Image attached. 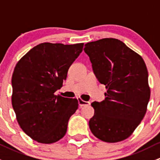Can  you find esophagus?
Segmentation results:
<instances>
[{
	"instance_id": "esophagus-1",
	"label": "esophagus",
	"mask_w": 160,
	"mask_h": 160,
	"mask_svg": "<svg viewBox=\"0 0 160 160\" xmlns=\"http://www.w3.org/2000/svg\"><path fill=\"white\" fill-rule=\"evenodd\" d=\"M77 100H78V104H79V106H80V108H82L83 106H87V105H89L90 104V102L83 101V100L80 99V98H77Z\"/></svg>"
}]
</instances>
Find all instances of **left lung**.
<instances>
[{
  "label": "left lung",
  "mask_w": 160,
  "mask_h": 160,
  "mask_svg": "<svg viewBox=\"0 0 160 160\" xmlns=\"http://www.w3.org/2000/svg\"><path fill=\"white\" fill-rule=\"evenodd\" d=\"M92 68L107 93L101 102L91 106L94 115L90 129L106 142L130 136L144 118L150 98L148 70L141 56L122 41L107 38L85 44Z\"/></svg>",
  "instance_id": "1"
}]
</instances>
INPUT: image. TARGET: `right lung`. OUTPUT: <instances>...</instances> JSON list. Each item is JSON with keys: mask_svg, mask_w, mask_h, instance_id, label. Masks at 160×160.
I'll return each instance as SVG.
<instances>
[{"mask_svg": "<svg viewBox=\"0 0 160 160\" xmlns=\"http://www.w3.org/2000/svg\"><path fill=\"white\" fill-rule=\"evenodd\" d=\"M83 43L44 42L29 50L14 67L11 103L26 135L40 143L56 142L66 135L78 101L55 95L60 89Z\"/></svg>", "mask_w": 160, "mask_h": 160, "instance_id": "right-lung-1", "label": "right lung"}]
</instances>
